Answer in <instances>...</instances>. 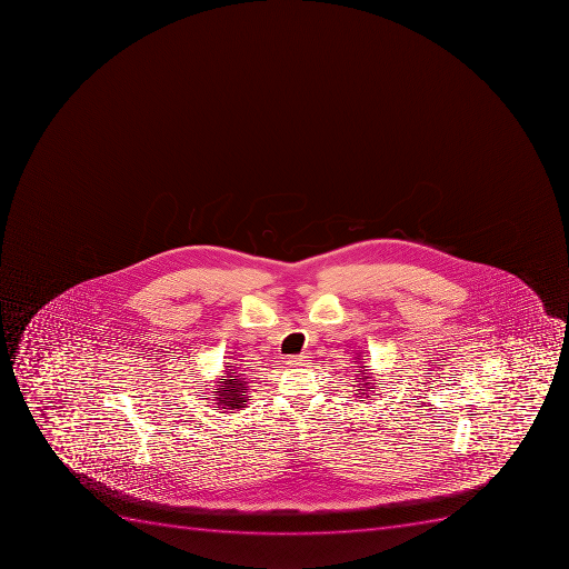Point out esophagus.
<instances>
[{
	"label": "esophagus",
	"mask_w": 569,
	"mask_h": 569,
	"mask_svg": "<svg viewBox=\"0 0 569 569\" xmlns=\"http://www.w3.org/2000/svg\"><path fill=\"white\" fill-rule=\"evenodd\" d=\"M287 363L290 368H306L310 360L305 355H299V357H288Z\"/></svg>",
	"instance_id": "1"
}]
</instances>
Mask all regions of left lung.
I'll return each mask as SVG.
<instances>
[{
    "label": "left lung",
    "mask_w": 569,
    "mask_h": 569,
    "mask_svg": "<svg viewBox=\"0 0 569 569\" xmlns=\"http://www.w3.org/2000/svg\"><path fill=\"white\" fill-rule=\"evenodd\" d=\"M357 372H360V375H362V378H360V382L363 383H359V386L366 387V389H359V391H363L359 392V395H368L369 389H375V386H372V383L369 382V378L371 377H368V372H366V366H363L362 371Z\"/></svg>",
    "instance_id": "1"
}]
</instances>
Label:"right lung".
<instances>
[{"mask_svg":"<svg viewBox=\"0 0 569 569\" xmlns=\"http://www.w3.org/2000/svg\"><path fill=\"white\" fill-rule=\"evenodd\" d=\"M224 368H230V366H224ZM232 369L229 371H224L227 377L220 378V387L214 391V398L218 400V406L221 409H241L244 406V401H247V383L244 382V378H239V375H232Z\"/></svg>","mask_w":569,"mask_h":569,"instance_id":"1","label":"right lung"}]
</instances>
